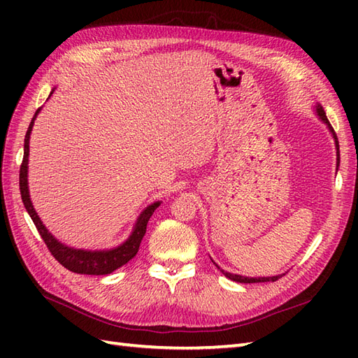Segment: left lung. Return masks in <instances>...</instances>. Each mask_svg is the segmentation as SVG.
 <instances>
[{"label":"left lung","mask_w":358,"mask_h":358,"mask_svg":"<svg viewBox=\"0 0 358 358\" xmlns=\"http://www.w3.org/2000/svg\"><path fill=\"white\" fill-rule=\"evenodd\" d=\"M314 109H315L317 117L320 118V120L323 121V123L326 124V127L329 129V132H331L332 138H334V143H336V149H337V171H338V166H340V148H338L337 135H336V132H334V129H332L331 123L328 121V118H326V113H324V110H323V108H322V104L317 103V104L314 106ZM210 260H212V258H210ZM212 263H214V264L217 266V268L224 273V277H227V278L232 280V281H237V283H266V281H275V280H278L281 275H283V273H281V275H273V277H245V275H238V273H231V272L223 271L214 260H212Z\"/></svg>","instance_id":"obj_1"}]
</instances>
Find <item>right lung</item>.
I'll return each instance as SVG.
<instances>
[{"mask_svg": "<svg viewBox=\"0 0 358 358\" xmlns=\"http://www.w3.org/2000/svg\"><path fill=\"white\" fill-rule=\"evenodd\" d=\"M52 89L50 95L53 94ZM49 95V96H50ZM41 112V108H38L35 115L30 121L27 127L26 138H24V157H22V163L20 167V192H21V200L24 203V208L27 214L32 218L34 224L36 226L38 232H40L41 238L44 240L45 246L49 248L50 254L55 257L59 264H63L66 269L77 273H86V275H108L112 273L115 269L121 268V266L126 264L129 260L136 255L140 249V243L146 234V226L149 218L154 214V210L162 204V201H154L149 204L148 208L141 210V214L136 218V222L132 227V232L129 237L121 243V245L110 248V249H100V250H90V249H77L72 246H67L64 243L57 240L53 235L49 232L48 227H45L41 222V218L38 217L36 210L30 200L29 194V181H27V172H29V141H30V134H32V127L38 113Z\"/></svg>", "mask_w": 358, "mask_h": 358, "instance_id": "1", "label": "right lung"}]
</instances>
